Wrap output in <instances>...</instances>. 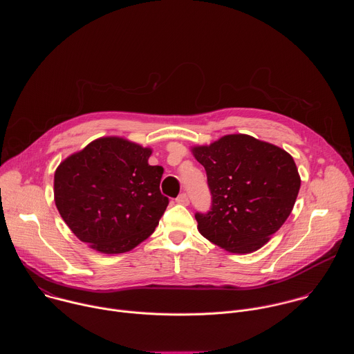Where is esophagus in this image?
<instances>
[{"instance_id":"obj_1","label":"esophagus","mask_w":354,"mask_h":354,"mask_svg":"<svg viewBox=\"0 0 354 354\" xmlns=\"http://www.w3.org/2000/svg\"><path fill=\"white\" fill-rule=\"evenodd\" d=\"M175 200H176V203H179V205H185V206L189 205V196H187V193H180Z\"/></svg>"}]
</instances>
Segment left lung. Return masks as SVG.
I'll use <instances>...</instances> for the list:
<instances>
[{"instance_id": "left-lung-1", "label": "left lung", "mask_w": 354, "mask_h": 354, "mask_svg": "<svg viewBox=\"0 0 354 354\" xmlns=\"http://www.w3.org/2000/svg\"><path fill=\"white\" fill-rule=\"evenodd\" d=\"M205 167L212 206L194 218L200 234L234 254L262 248L290 216L299 175L284 149L246 134L194 147Z\"/></svg>"}]
</instances>
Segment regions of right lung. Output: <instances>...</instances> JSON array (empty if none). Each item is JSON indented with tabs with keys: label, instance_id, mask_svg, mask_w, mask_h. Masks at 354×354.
<instances>
[{
	"label": "right lung",
	"instance_id": "obj_1",
	"mask_svg": "<svg viewBox=\"0 0 354 354\" xmlns=\"http://www.w3.org/2000/svg\"><path fill=\"white\" fill-rule=\"evenodd\" d=\"M149 156V148L106 137L60 164L56 206L78 239L123 254L154 232L169 198L160 190L164 168L148 165Z\"/></svg>",
	"mask_w": 354,
	"mask_h": 354
}]
</instances>
